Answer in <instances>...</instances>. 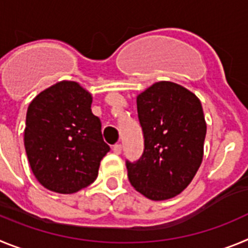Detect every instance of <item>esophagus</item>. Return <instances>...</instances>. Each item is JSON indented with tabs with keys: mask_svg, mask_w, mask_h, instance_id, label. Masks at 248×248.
<instances>
[{
	"mask_svg": "<svg viewBox=\"0 0 248 248\" xmlns=\"http://www.w3.org/2000/svg\"><path fill=\"white\" fill-rule=\"evenodd\" d=\"M113 151L117 155H119L120 153H122V145H120V144H115V145L113 146Z\"/></svg>",
	"mask_w": 248,
	"mask_h": 248,
	"instance_id": "esophagus-1",
	"label": "esophagus"
}]
</instances>
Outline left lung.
<instances>
[{"label":"left lung","instance_id":"1","mask_svg":"<svg viewBox=\"0 0 248 248\" xmlns=\"http://www.w3.org/2000/svg\"><path fill=\"white\" fill-rule=\"evenodd\" d=\"M144 153L126 161L129 181L153 201L175 198L189 186L203 157L206 122L200 99L185 87L156 82L137 97Z\"/></svg>","mask_w":248,"mask_h":248}]
</instances>
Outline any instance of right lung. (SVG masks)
<instances>
[{
    "mask_svg": "<svg viewBox=\"0 0 248 248\" xmlns=\"http://www.w3.org/2000/svg\"><path fill=\"white\" fill-rule=\"evenodd\" d=\"M92 102V94L79 83L62 80L28 105L26 153L38 183L50 191L73 194L91 185L110 150Z\"/></svg>",
    "mask_w": 248,
    "mask_h": 248,
    "instance_id": "add662e5",
    "label": "right lung"
}]
</instances>
